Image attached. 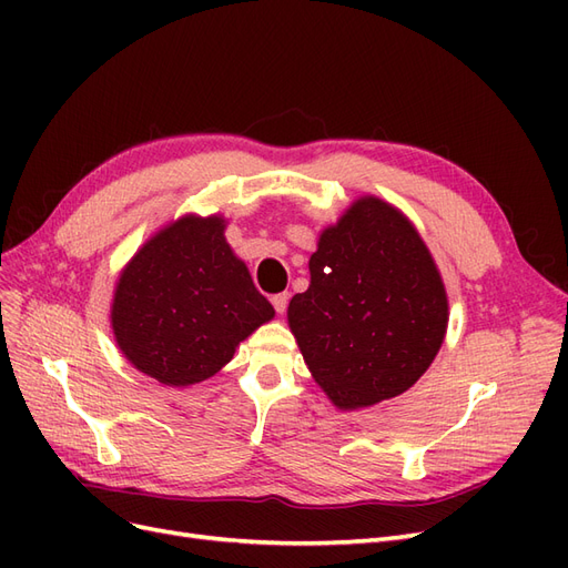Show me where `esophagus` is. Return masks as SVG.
Returning <instances> with one entry per match:
<instances>
[{
  "label": "esophagus",
  "instance_id": "obj_1",
  "mask_svg": "<svg viewBox=\"0 0 568 568\" xmlns=\"http://www.w3.org/2000/svg\"><path fill=\"white\" fill-rule=\"evenodd\" d=\"M272 305H274V311H277L280 315H284L286 307H288V294H286V291H284V294L272 296Z\"/></svg>",
  "mask_w": 568,
  "mask_h": 568
}]
</instances>
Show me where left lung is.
<instances>
[{
	"label": "left lung",
	"instance_id": "obj_1",
	"mask_svg": "<svg viewBox=\"0 0 568 568\" xmlns=\"http://www.w3.org/2000/svg\"><path fill=\"white\" fill-rule=\"evenodd\" d=\"M288 326L329 400L369 407L405 393L434 363L448 296L412 222L363 196L320 234L311 286L291 298Z\"/></svg>",
	"mask_w": 568,
	"mask_h": 568
}]
</instances>
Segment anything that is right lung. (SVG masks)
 <instances>
[{
  "mask_svg": "<svg viewBox=\"0 0 568 568\" xmlns=\"http://www.w3.org/2000/svg\"><path fill=\"white\" fill-rule=\"evenodd\" d=\"M272 317L217 215H184L153 234L120 272L111 305L118 348L165 386L209 379Z\"/></svg>",
  "mask_w": 568,
  "mask_h": 568,
  "instance_id": "right-lung-1",
  "label": "right lung"
}]
</instances>
